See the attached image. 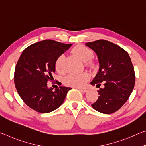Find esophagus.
Wrapping results in <instances>:
<instances>
[{"label": "esophagus", "mask_w": 146, "mask_h": 146, "mask_svg": "<svg viewBox=\"0 0 146 146\" xmlns=\"http://www.w3.org/2000/svg\"><path fill=\"white\" fill-rule=\"evenodd\" d=\"M78 89L79 90H80L81 92H82V93H86V92H87V90H86V89H84V88H78Z\"/></svg>", "instance_id": "1"}]
</instances>
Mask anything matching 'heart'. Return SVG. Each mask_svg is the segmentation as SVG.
<instances>
[{"mask_svg": "<svg viewBox=\"0 0 146 146\" xmlns=\"http://www.w3.org/2000/svg\"><path fill=\"white\" fill-rule=\"evenodd\" d=\"M72 52L79 59L84 62L90 60L93 55L92 51L83 45L76 46L72 49ZM63 59L64 56L60 55L58 56L55 62V68L59 72L62 70ZM89 76L86 73L80 74L71 73L66 76L64 80V82L67 86H74V87H82L85 84Z\"/></svg>", "mask_w": 146, "mask_h": 146, "instance_id": "b5f03b06", "label": "heart"}]
</instances>
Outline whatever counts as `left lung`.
Instances as JSON below:
<instances>
[{
    "label": "left lung",
    "mask_w": 146,
    "mask_h": 146,
    "mask_svg": "<svg viewBox=\"0 0 146 146\" xmlns=\"http://www.w3.org/2000/svg\"><path fill=\"white\" fill-rule=\"evenodd\" d=\"M97 56L99 70L90 84L99 88L98 98L91 104L104 114L118 111L129 98L134 88L135 75L130 56L124 49L111 42L98 40L86 44Z\"/></svg>",
    "instance_id": "8db88e82"
}]
</instances>
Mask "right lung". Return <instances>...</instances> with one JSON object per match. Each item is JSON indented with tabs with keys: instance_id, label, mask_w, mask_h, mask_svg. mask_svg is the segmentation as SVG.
I'll use <instances>...</instances> for the list:
<instances>
[{
	"instance_id": "obj_1",
	"label": "right lung",
	"mask_w": 146,
	"mask_h": 146,
	"mask_svg": "<svg viewBox=\"0 0 146 146\" xmlns=\"http://www.w3.org/2000/svg\"><path fill=\"white\" fill-rule=\"evenodd\" d=\"M72 46L52 40L31 44L22 53L15 70L14 82L19 95L36 111H53L62 104L71 88L60 86L53 91L48 81L55 72V62Z\"/></svg>"
}]
</instances>
